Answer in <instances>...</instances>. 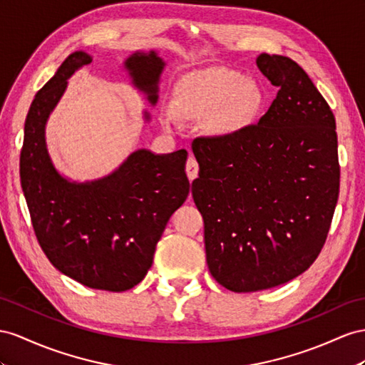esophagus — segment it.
Wrapping results in <instances>:
<instances>
[{"mask_svg":"<svg viewBox=\"0 0 365 365\" xmlns=\"http://www.w3.org/2000/svg\"><path fill=\"white\" fill-rule=\"evenodd\" d=\"M186 175H188L190 180H194L199 175V163L194 157H190L188 162H186Z\"/></svg>","mask_w":365,"mask_h":365,"instance_id":"34e87169","label":"esophagus"}]
</instances>
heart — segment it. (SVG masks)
Listing matches in <instances>:
<instances>
[{
    "label": "heart",
    "instance_id": "heart-1",
    "mask_svg": "<svg viewBox=\"0 0 365 365\" xmlns=\"http://www.w3.org/2000/svg\"><path fill=\"white\" fill-rule=\"evenodd\" d=\"M262 93L255 83L232 71H205L183 77L174 91V103H165L160 118L173 128L180 114L192 120L208 118L214 134L232 135L255 123Z\"/></svg>",
    "mask_w": 365,
    "mask_h": 365
}]
</instances>
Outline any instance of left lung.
Here are the masks:
<instances>
[{
	"mask_svg": "<svg viewBox=\"0 0 365 365\" xmlns=\"http://www.w3.org/2000/svg\"><path fill=\"white\" fill-rule=\"evenodd\" d=\"M256 63L279 88L267 114L242 133L192 142L207 264L236 293L277 287L310 268L339 195L329 103L292 58L260 53Z\"/></svg>",
	"mask_w": 365,
	"mask_h": 365,
	"instance_id": "obj_1",
	"label": "left lung"
}]
</instances>
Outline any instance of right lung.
<instances>
[{
	"instance_id": "1",
	"label": "right lung",
	"mask_w": 365,
	"mask_h": 365,
	"mask_svg": "<svg viewBox=\"0 0 365 365\" xmlns=\"http://www.w3.org/2000/svg\"><path fill=\"white\" fill-rule=\"evenodd\" d=\"M91 61L85 52L71 53L36 92L24 125L21 188L36 240L58 272L89 288L125 292L142 282L168 220L188 197V153L180 149L155 155L138 149L105 179L89 183L63 179L46 149V120L68 78ZM125 66L154 105L162 58L154 51L137 52Z\"/></svg>"
}]
</instances>
